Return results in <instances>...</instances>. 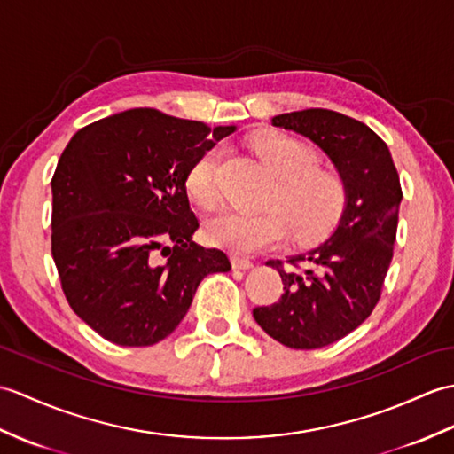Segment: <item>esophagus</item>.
Listing matches in <instances>:
<instances>
[{
    "label": "esophagus",
    "instance_id": "1",
    "mask_svg": "<svg viewBox=\"0 0 454 454\" xmlns=\"http://www.w3.org/2000/svg\"><path fill=\"white\" fill-rule=\"evenodd\" d=\"M231 261V267L238 269V270H247L253 267V261H249L247 257H239V255H231L230 257Z\"/></svg>",
    "mask_w": 454,
    "mask_h": 454
}]
</instances>
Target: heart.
Returning <instances> with one entry per match:
<instances>
[{
    "label": "heart",
    "mask_w": 454,
    "mask_h": 454,
    "mask_svg": "<svg viewBox=\"0 0 454 454\" xmlns=\"http://www.w3.org/2000/svg\"><path fill=\"white\" fill-rule=\"evenodd\" d=\"M255 151L269 170L278 177L272 205L262 213L226 208L210 216L205 238L210 246L231 253H253L272 247L292 234L301 241L325 238L336 226L346 205V189L339 176L319 170L317 154L305 143L284 133H267L255 139ZM223 146L215 145L193 162L187 172V192L197 205L215 207L218 168Z\"/></svg>",
    "instance_id": "1"
}]
</instances>
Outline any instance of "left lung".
<instances>
[{
    "label": "left lung",
    "mask_w": 454,
    "mask_h": 454,
    "mask_svg": "<svg viewBox=\"0 0 454 454\" xmlns=\"http://www.w3.org/2000/svg\"><path fill=\"white\" fill-rule=\"evenodd\" d=\"M275 128L308 137L329 156L346 189L339 224L323 244L267 265L278 270L282 298L253 317L272 339L296 350L340 340L370 317L393 259L403 189L381 137L344 114L311 108L280 114Z\"/></svg>",
    "instance_id": "8db88e82"
}]
</instances>
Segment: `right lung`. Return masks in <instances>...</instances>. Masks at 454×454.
<instances>
[{
    "label": "right lung",
    "mask_w": 454,
    "mask_h": 454,
    "mask_svg": "<svg viewBox=\"0 0 454 454\" xmlns=\"http://www.w3.org/2000/svg\"><path fill=\"white\" fill-rule=\"evenodd\" d=\"M153 108L94 121L73 135L51 177V255L79 317L120 346H151L182 323L224 251L193 241L185 179L234 133Z\"/></svg>",
    "instance_id": "obj_1"
}]
</instances>
